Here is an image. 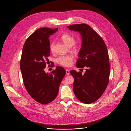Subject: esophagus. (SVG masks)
<instances>
[{
	"label": "esophagus",
	"mask_w": 131,
	"mask_h": 131,
	"mask_svg": "<svg viewBox=\"0 0 131 131\" xmlns=\"http://www.w3.org/2000/svg\"><path fill=\"white\" fill-rule=\"evenodd\" d=\"M66 75H70V71H69L68 70H66Z\"/></svg>",
	"instance_id": "obj_1"
}]
</instances>
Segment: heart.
<instances>
[{"label": "heart", "instance_id": "obj_1", "mask_svg": "<svg viewBox=\"0 0 131 131\" xmlns=\"http://www.w3.org/2000/svg\"><path fill=\"white\" fill-rule=\"evenodd\" d=\"M60 39L63 42L69 47H71L75 43V39L71 35L68 33H64L61 36ZM76 48L75 47L74 49ZM50 50L51 51H53L54 50V43L52 42L50 45ZM73 60V57L72 56H59L56 59V62L58 64L64 66L69 67L70 66Z\"/></svg>", "mask_w": 131, "mask_h": 131}]
</instances>
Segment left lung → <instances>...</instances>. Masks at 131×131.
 <instances>
[{"instance_id":"8db88e82","label":"left lung","mask_w":131,"mask_h":131,"mask_svg":"<svg viewBox=\"0 0 131 131\" xmlns=\"http://www.w3.org/2000/svg\"><path fill=\"white\" fill-rule=\"evenodd\" d=\"M67 28L81 36V48L76 66L86 68L83 75L75 70L70 72L74 79V92L81 102L90 104L100 98L108 83L110 67L107 49L103 39L89 25H73Z\"/></svg>"}]
</instances>
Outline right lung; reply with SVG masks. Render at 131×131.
Wrapping results in <instances>:
<instances>
[{
  "mask_svg": "<svg viewBox=\"0 0 131 131\" xmlns=\"http://www.w3.org/2000/svg\"><path fill=\"white\" fill-rule=\"evenodd\" d=\"M57 30V28L38 29L27 39L23 49L20 68L25 88L34 100L42 104L54 100L66 74L65 69L60 66L49 74L44 71L49 62V37Z\"/></svg>",
  "mask_w": 131,
  "mask_h": 131,
  "instance_id": "obj_1",
  "label": "right lung"
}]
</instances>
